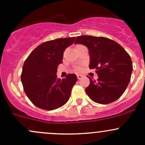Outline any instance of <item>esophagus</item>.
Returning a JSON list of instances; mask_svg holds the SVG:
<instances>
[{
  "mask_svg": "<svg viewBox=\"0 0 145 145\" xmlns=\"http://www.w3.org/2000/svg\"><path fill=\"white\" fill-rule=\"evenodd\" d=\"M83 77V76L81 75V74H78V75H77V78H78V79H81Z\"/></svg>",
  "mask_w": 145,
  "mask_h": 145,
  "instance_id": "obj_1",
  "label": "esophagus"
}]
</instances>
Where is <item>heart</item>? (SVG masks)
<instances>
[{"mask_svg": "<svg viewBox=\"0 0 145 145\" xmlns=\"http://www.w3.org/2000/svg\"><path fill=\"white\" fill-rule=\"evenodd\" d=\"M75 70L76 71H80L81 70V68L79 67H75Z\"/></svg>", "mask_w": 145, "mask_h": 145, "instance_id": "heart-1", "label": "heart"}]
</instances>
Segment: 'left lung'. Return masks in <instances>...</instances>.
<instances>
[{"mask_svg":"<svg viewBox=\"0 0 145 145\" xmlns=\"http://www.w3.org/2000/svg\"><path fill=\"white\" fill-rule=\"evenodd\" d=\"M75 44L88 48L89 68L95 69L97 81L90 78L86 92L92 100L106 105L118 100L125 92L131 81L133 63L128 52L116 41L105 37L81 36Z\"/></svg>","mask_w":145,"mask_h":145,"instance_id":"obj_1","label":"left lung"}]
</instances>
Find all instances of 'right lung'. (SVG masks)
Wrapping results in <instances>:
<instances>
[{"label": "right lung", "mask_w": 145, "mask_h": 145, "mask_svg": "<svg viewBox=\"0 0 145 145\" xmlns=\"http://www.w3.org/2000/svg\"><path fill=\"white\" fill-rule=\"evenodd\" d=\"M75 38L49 40L36 47L30 53L22 67L21 81L31 102L40 109L54 110L63 106L71 95L77 81L76 75L69 74L61 80L57 77V67L62 63L67 47Z\"/></svg>", "instance_id": "add662e5"}]
</instances>
